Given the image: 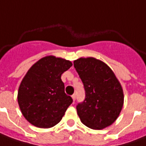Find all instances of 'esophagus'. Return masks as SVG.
Here are the masks:
<instances>
[{"instance_id":"1","label":"esophagus","mask_w":146,"mask_h":146,"mask_svg":"<svg viewBox=\"0 0 146 146\" xmlns=\"http://www.w3.org/2000/svg\"><path fill=\"white\" fill-rule=\"evenodd\" d=\"M72 98H73V102H75V100H76V94H73V95H72Z\"/></svg>"}]
</instances>
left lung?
<instances>
[{"label":"left lung","instance_id":"1","mask_svg":"<svg viewBox=\"0 0 146 146\" xmlns=\"http://www.w3.org/2000/svg\"><path fill=\"white\" fill-rule=\"evenodd\" d=\"M73 65L86 92L84 101L77 105L81 121L97 130L110 126L123 108V89L118 79L108 65L95 58H79Z\"/></svg>","mask_w":146,"mask_h":146}]
</instances>
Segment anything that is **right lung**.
<instances>
[{"mask_svg":"<svg viewBox=\"0 0 146 146\" xmlns=\"http://www.w3.org/2000/svg\"><path fill=\"white\" fill-rule=\"evenodd\" d=\"M72 65L69 60L48 56L28 70L18 92L19 108L28 122L48 128L61 120L73 103V98L64 93L61 74Z\"/></svg>","mask_w":146,"mask_h":146,"instance_id":"add662e5","label":"right lung"}]
</instances>
